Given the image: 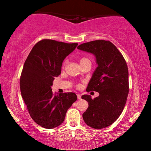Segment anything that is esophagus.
I'll return each instance as SVG.
<instances>
[{
  "instance_id": "obj_1",
  "label": "esophagus",
  "mask_w": 151,
  "mask_h": 151,
  "mask_svg": "<svg viewBox=\"0 0 151 151\" xmlns=\"http://www.w3.org/2000/svg\"><path fill=\"white\" fill-rule=\"evenodd\" d=\"M77 96L78 99H81V95L80 94H79V93H78V94H77Z\"/></svg>"
}]
</instances>
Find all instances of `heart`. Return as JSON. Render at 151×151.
Instances as JSON below:
<instances>
[{"instance_id":"obj_1","label":"heart","mask_w":151,"mask_h":151,"mask_svg":"<svg viewBox=\"0 0 151 151\" xmlns=\"http://www.w3.org/2000/svg\"><path fill=\"white\" fill-rule=\"evenodd\" d=\"M86 60H88V59H86V58H81L80 59V60H79V62H84V61H86Z\"/></svg>"}]
</instances>
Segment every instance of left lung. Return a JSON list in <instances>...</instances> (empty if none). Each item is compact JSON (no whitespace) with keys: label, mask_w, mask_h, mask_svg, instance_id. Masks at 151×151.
Instances as JSON below:
<instances>
[{"label":"left lung","mask_w":151,"mask_h":151,"mask_svg":"<svg viewBox=\"0 0 151 151\" xmlns=\"http://www.w3.org/2000/svg\"><path fill=\"white\" fill-rule=\"evenodd\" d=\"M77 49L93 54L98 65L86 91H94L99 95L93 99L90 95L81 96L89 104L82 114L83 119L93 129H104L116 121L125 106L129 91L127 65L121 53L110 41L99 40L83 43Z\"/></svg>","instance_id":"obj_1"}]
</instances>
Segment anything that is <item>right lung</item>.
I'll return each mask as SVG.
<instances>
[{"mask_svg":"<svg viewBox=\"0 0 151 151\" xmlns=\"http://www.w3.org/2000/svg\"><path fill=\"white\" fill-rule=\"evenodd\" d=\"M77 45L42 40L35 45L24 64L20 79L22 97L31 118L43 128L62 124L67 111L77 101L76 93L54 94L51 86L61 74L64 60Z\"/></svg>","mask_w":151,"mask_h":151,"instance_id":"1","label":"right lung"}]
</instances>
